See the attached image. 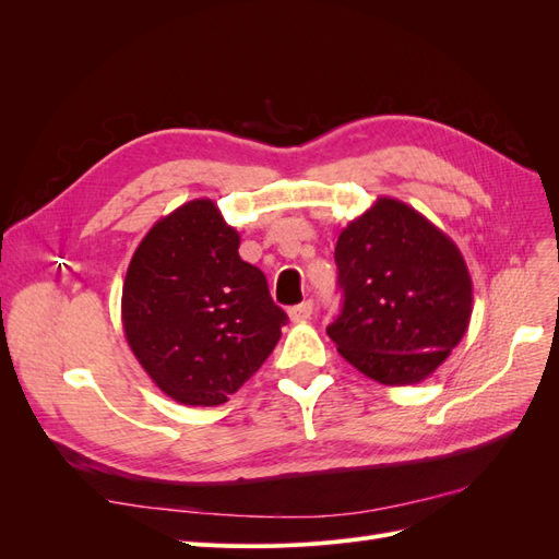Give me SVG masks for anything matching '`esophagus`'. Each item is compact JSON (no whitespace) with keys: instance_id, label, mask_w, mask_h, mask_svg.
Listing matches in <instances>:
<instances>
[{"instance_id":"obj_1","label":"esophagus","mask_w":559,"mask_h":559,"mask_svg":"<svg viewBox=\"0 0 559 559\" xmlns=\"http://www.w3.org/2000/svg\"><path fill=\"white\" fill-rule=\"evenodd\" d=\"M310 314H312V300H302L300 306H294V308H289V319L294 321H306V319H310Z\"/></svg>"}]
</instances>
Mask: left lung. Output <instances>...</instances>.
<instances>
[{
	"mask_svg": "<svg viewBox=\"0 0 559 559\" xmlns=\"http://www.w3.org/2000/svg\"><path fill=\"white\" fill-rule=\"evenodd\" d=\"M343 312L326 333L345 361L389 386L417 384L464 337L466 261L448 235L396 198H378L335 245Z\"/></svg>",
	"mask_w": 559,
	"mask_h": 559,
	"instance_id": "left-lung-1",
	"label": "left lung"
}]
</instances>
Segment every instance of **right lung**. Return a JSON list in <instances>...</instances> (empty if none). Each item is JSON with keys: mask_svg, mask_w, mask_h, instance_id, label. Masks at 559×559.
Returning a JSON list of instances; mask_svg holds the SVG:
<instances>
[{"mask_svg": "<svg viewBox=\"0 0 559 559\" xmlns=\"http://www.w3.org/2000/svg\"><path fill=\"white\" fill-rule=\"evenodd\" d=\"M240 233L198 198L158 218L134 249L121 298L126 341L163 394L222 405L275 349L286 321Z\"/></svg>", "mask_w": 559, "mask_h": 559, "instance_id": "add662e5", "label": "right lung"}]
</instances>
